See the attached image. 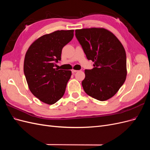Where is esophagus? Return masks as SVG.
I'll use <instances>...</instances> for the list:
<instances>
[{
	"instance_id": "esophagus-1",
	"label": "esophagus",
	"mask_w": 150,
	"mask_h": 150,
	"mask_svg": "<svg viewBox=\"0 0 150 150\" xmlns=\"http://www.w3.org/2000/svg\"><path fill=\"white\" fill-rule=\"evenodd\" d=\"M77 71H78V70H75V69H72V73H75V72H76Z\"/></svg>"
}]
</instances>
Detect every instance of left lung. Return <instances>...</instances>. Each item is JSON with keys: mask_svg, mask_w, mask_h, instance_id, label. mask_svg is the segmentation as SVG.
Segmentation results:
<instances>
[{"mask_svg": "<svg viewBox=\"0 0 150 150\" xmlns=\"http://www.w3.org/2000/svg\"><path fill=\"white\" fill-rule=\"evenodd\" d=\"M76 37L92 69L85 70L82 86L85 93L99 101L115 96L126 78V56L121 42L111 31L92 28L75 30Z\"/></svg>", "mask_w": 150, "mask_h": 150, "instance_id": "8db88e82", "label": "left lung"}]
</instances>
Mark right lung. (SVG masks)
<instances>
[{
	"instance_id": "obj_1",
	"label": "right lung",
	"mask_w": 150,
	"mask_h": 150,
	"mask_svg": "<svg viewBox=\"0 0 150 150\" xmlns=\"http://www.w3.org/2000/svg\"><path fill=\"white\" fill-rule=\"evenodd\" d=\"M74 36V30H56L34 41L25 53L24 72L30 92L40 101L53 104L63 96L71 71L54 68L62 49Z\"/></svg>"
}]
</instances>
